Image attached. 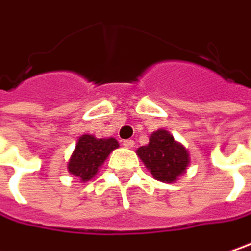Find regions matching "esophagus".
Here are the masks:
<instances>
[{
	"label": "esophagus",
	"instance_id": "34e87169",
	"mask_svg": "<svg viewBox=\"0 0 251 251\" xmlns=\"http://www.w3.org/2000/svg\"><path fill=\"white\" fill-rule=\"evenodd\" d=\"M122 145H124L125 148H133V146H135V142L132 139H126L122 142Z\"/></svg>",
	"mask_w": 251,
	"mask_h": 251
}]
</instances>
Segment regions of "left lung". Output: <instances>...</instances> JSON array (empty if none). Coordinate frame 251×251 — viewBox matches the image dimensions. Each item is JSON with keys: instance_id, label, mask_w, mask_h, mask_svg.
<instances>
[{"instance_id": "1", "label": "left lung", "mask_w": 251, "mask_h": 251, "mask_svg": "<svg viewBox=\"0 0 251 251\" xmlns=\"http://www.w3.org/2000/svg\"><path fill=\"white\" fill-rule=\"evenodd\" d=\"M136 155L156 180L165 183L176 182L190 163L187 149L182 143L176 142L173 135L165 129L153 132L149 138V143L140 146Z\"/></svg>"}]
</instances>
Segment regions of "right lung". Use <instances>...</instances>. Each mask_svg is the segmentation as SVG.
<instances>
[{
  "instance_id": "1",
  "label": "right lung",
  "mask_w": 251,
  "mask_h": 251,
  "mask_svg": "<svg viewBox=\"0 0 251 251\" xmlns=\"http://www.w3.org/2000/svg\"><path fill=\"white\" fill-rule=\"evenodd\" d=\"M119 146L113 138L96 139L94 135H82L68 162V170L81 182L91 180L113 149Z\"/></svg>"
}]
</instances>
